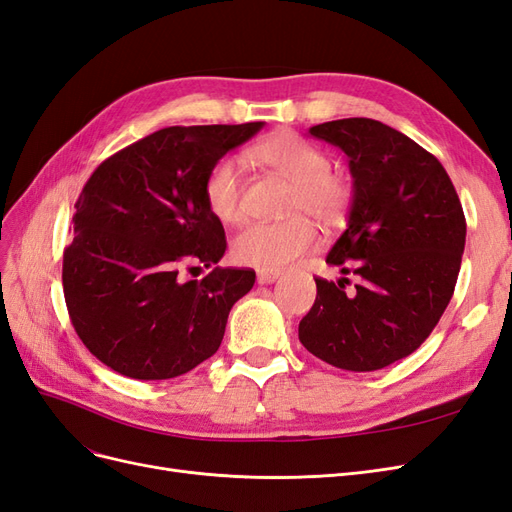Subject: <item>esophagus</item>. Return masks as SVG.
Segmentation results:
<instances>
[{"label": "esophagus", "mask_w": 512, "mask_h": 512, "mask_svg": "<svg viewBox=\"0 0 512 512\" xmlns=\"http://www.w3.org/2000/svg\"><path fill=\"white\" fill-rule=\"evenodd\" d=\"M277 277H280V273H275V271H258V275H256V282L260 284V286H265V284H273Z\"/></svg>", "instance_id": "obj_1"}]
</instances>
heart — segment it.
Here are the masks:
<instances>
[{
  "label": "heart",
  "instance_id": "b5f03b06",
  "mask_svg": "<svg viewBox=\"0 0 512 512\" xmlns=\"http://www.w3.org/2000/svg\"><path fill=\"white\" fill-rule=\"evenodd\" d=\"M250 158L271 173L292 183L286 213L280 224H252L232 243L237 262L260 271H282L294 260L314 250L318 230L307 218L324 228L344 224L352 205V181L331 170V158L299 134L282 130L252 147ZM243 170L235 158H222L211 166L205 179L209 211L224 224L245 220Z\"/></svg>",
  "mask_w": 512,
  "mask_h": 512
}]
</instances>
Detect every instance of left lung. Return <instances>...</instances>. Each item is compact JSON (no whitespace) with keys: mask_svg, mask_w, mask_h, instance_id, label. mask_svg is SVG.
Listing matches in <instances>:
<instances>
[{"mask_svg":"<svg viewBox=\"0 0 512 512\" xmlns=\"http://www.w3.org/2000/svg\"><path fill=\"white\" fill-rule=\"evenodd\" d=\"M309 134L348 156L354 196L327 262L361 282L346 292L348 277H316L299 339L333 367L376 371L412 354L444 314L466 218L444 166L406 134L367 117L320 123Z\"/></svg>","mask_w":512,"mask_h":512,"instance_id":"obj_1","label":"left lung"}]
</instances>
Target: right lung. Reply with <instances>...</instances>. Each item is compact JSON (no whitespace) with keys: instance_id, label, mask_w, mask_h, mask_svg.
<instances>
[{"instance_id":"obj_1","label":"right lung","mask_w":512,"mask_h":512,"mask_svg":"<svg viewBox=\"0 0 512 512\" xmlns=\"http://www.w3.org/2000/svg\"><path fill=\"white\" fill-rule=\"evenodd\" d=\"M265 121L173 126L104 160L76 200L64 250V297L87 350L134 380H168L218 352L230 307L256 273L222 269L224 226L205 179ZM207 266L185 283L183 266Z\"/></svg>"}]
</instances>
